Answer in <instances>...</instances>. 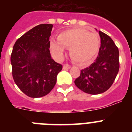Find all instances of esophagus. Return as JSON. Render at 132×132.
I'll use <instances>...</instances> for the list:
<instances>
[{"mask_svg":"<svg viewBox=\"0 0 132 132\" xmlns=\"http://www.w3.org/2000/svg\"><path fill=\"white\" fill-rule=\"evenodd\" d=\"M71 67V65H69V64H65V65L63 66V69L64 70H67V69H69Z\"/></svg>","mask_w":132,"mask_h":132,"instance_id":"esophagus-1","label":"esophagus"}]
</instances>
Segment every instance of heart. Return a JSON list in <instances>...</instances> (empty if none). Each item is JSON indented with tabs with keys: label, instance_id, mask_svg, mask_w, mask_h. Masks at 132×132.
<instances>
[{
	"label": "heart",
	"instance_id": "b5f03b06",
	"mask_svg": "<svg viewBox=\"0 0 132 132\" xmlns=\"http://www.w3.org/2000/svg\"><path fill=\"white\" fill-rule=\"evenodd\" d=\"M57 39H50V48L54 57L62 59L65 47H69L71 58L80 64L90 62L98 53L101 45L97 34L80 28L65 30L58 35Z\"/></svg>",
	"mask_w": 132,
	"mask_h": 132
}]
</instances>
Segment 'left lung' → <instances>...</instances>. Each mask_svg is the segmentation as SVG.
Wrapping results in <instances>:
<instances>
[{"mask_svg":"<svg viewBox=\"0 0 132 132\" xmlns=\"http://www.w3.org/2000/svg\"><path fill=\"white\" fill-rule=\"evenodd\" d=\"M101 47L98 57L88 67L80 71L75 84L82 91L90 94L104 93L111 87L118 73L119 51L111 38L98 31Z\"/></svg>","mask_w":132,"mask_h":132,"instance_id":"8db88e82","label":"left lung"}]
</instances>
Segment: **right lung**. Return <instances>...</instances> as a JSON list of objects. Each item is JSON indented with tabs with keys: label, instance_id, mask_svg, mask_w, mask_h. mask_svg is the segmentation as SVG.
I'll return each instance as SVG.
<instances>
[{
	"label": "right lung",
	"instance_id": "add662e5",
	"mask_svg": "<svg viewBox=\"0 0 132 132\" xmlns=\"http://www.w3.org/2000/svg\"><path fill=\"white\" fill-rule=\"evenodd\" d=\"M52 24L36 26L16 41L11 54L12 77L27 96L39 98L53 88L62 65L51 57L50 37Z\"/></svg>",
	"mask_w": 132,
	"mask_h": 132
}]
</instances>
